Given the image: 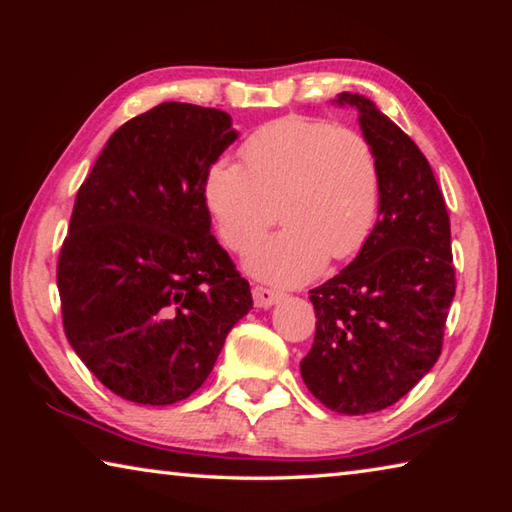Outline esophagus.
Masks as SVG:
<instances>
[{"mask_svg":"<svg viewBox=\"0 0 512 512\" xmlns=\"http://www.w3.org/2000/svg\"><path fill=\"white\" fill-rule=\"evenodd\" d=\"M282 293L277 289H271V287H262V284H255L253 287V300H255V307H271L275 305L277 300H280Z\"/></svg>","mask_w":512,"mask_h":512,"instance_id":"34e87169","label":"esophagus"}]
</instances>
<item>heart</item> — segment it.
Segmentation results:
<instances>
[{"label":"heart","instance_id":"1","mask_svg":"<svg viewBox=\"0 0 512 512\" xmlns=\"http://www.w3.org/2000/svg\"><path fill=\"white\" fill-rule=\"evenodd\" d=\"M241 160H216L205 201L225 244L253 248L276 220L288 223L248 255L250 273L275 284H302L327 257L348 259L366 244L379 212L377 153L361 133L334 121L291 115L241 144Z\"/></svg>","mask_w":512,"mask_h":512}]
</instances>
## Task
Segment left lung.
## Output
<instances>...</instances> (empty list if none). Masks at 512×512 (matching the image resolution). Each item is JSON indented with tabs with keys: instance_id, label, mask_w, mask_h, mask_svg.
<instances>
[{
	"instance_id": "obj_1",
	"label": "left lung",
	"mask_w": 512,
	"mask_h": 512,
	"mask_svg": "<svg viewBox=\"0 0 512 512\" xmlns=\"http://www.w3.org/2000/svg\"><path fill=\"white\" fill-rule=\"evenodd\" d=\"M339 103L359 110L377 153L379 219L354 262L309 291L316 336L300 372L327 409L363 415L402 400L438 361L456 271L445 198L418 144L361 94Z\"/></svg>"
}]
</instances>
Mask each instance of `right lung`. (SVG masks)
I'll return each instance as SVG.
<instances>
[{"label": "right lung", "mask_w": 512, "mask_h": 512, "mask_svg": "<svg viewBox=\"0 0 512 512\" xmlns=\"http://www.w3.org/2000/svg\"><path fill=\"white\" fill-rule=\"evenodd\" d=\"M235 140L228 112L160 103L110 135L76 194L56 268L65 336L124 400H187L253 309L205 201Z\"/></svg>", "instance_id": "add662e5"}]
</instances>
